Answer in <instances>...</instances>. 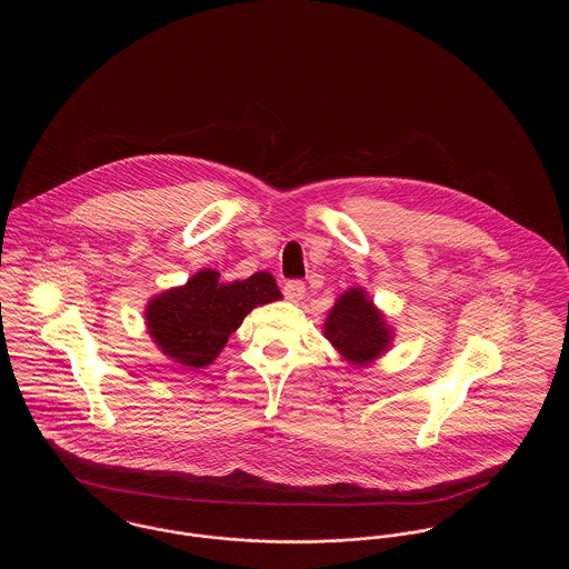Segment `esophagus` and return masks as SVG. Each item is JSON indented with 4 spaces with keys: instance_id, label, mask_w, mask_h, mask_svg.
Segmentation results:
<instances>
[{
    "instance_id": "obj_1",
    "label": "esophagus",
    "mask_w": 569,
    "mask_h": 569,
    "mask_svg": "<svg viewBox=\"0 0 569 569\" xmlns=\"http://www.w3.org/2000/svg\"><path fill=\"white\" fill-rule=\"evenodd\" d=\"M283 295H286V298H290V300L298 302L300 298L305 297V283H302V281H298V279H290V281H286V286H283Z\"/></svg>"
}]
</instances>
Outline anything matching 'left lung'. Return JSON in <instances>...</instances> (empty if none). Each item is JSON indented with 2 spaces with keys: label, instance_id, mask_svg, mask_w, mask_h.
<instances>
[{
  "label": "left lung",
  "instance_id": "left-lung-1",
  "mask_svg": "<svg viewBox=\"0 0 569 569\" xmlns=\"http://www.w3.org/2000/svg\"><path fill=\"white\" fill-rule=\"evenodd\" d=\"M326 339L352 365L365 367L390 343V330L362 290H350L330 309Z\"/></svg>",
  "mask_w": 569,
  "mask_h": 569
}]
</instances>
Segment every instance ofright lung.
Here are the masks:
<instances>
[{"label": "right lung", "mask_w": 569, "mask_h": 569, "mask_svg": "<svg viewBox=\"0 0 569 569\" xmlns=\"http://www.w3.org/2000/svg\"><path fill=\"white\" fill-rule=\"evenodd\" d=\"M281 292L269 272L221 283L219 272L200 271L183 288L168 290L147 307V326L166 356L186 367H207L244 316Z\"/></svg>", "instance_id": "obj_1"}]
</instances>
